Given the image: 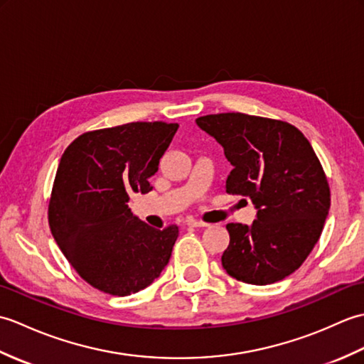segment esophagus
<instances>
[{
  "label": "esophagus",
  "instance_id": "esophagus-1",
  "mask_svg": "<svg viewBox=\"0 0 364 364\" xmlns=\"http://www.w3.org/2000/svg\"><path fill=\"white\" fill-rule=\"evenodd\" d=\"M188 227L200 228V227H208V223L202 222V220H197V219H188Z\"/></svg>",
  "mask_w": 364,
  "mask_h": 364
}]
</instances>
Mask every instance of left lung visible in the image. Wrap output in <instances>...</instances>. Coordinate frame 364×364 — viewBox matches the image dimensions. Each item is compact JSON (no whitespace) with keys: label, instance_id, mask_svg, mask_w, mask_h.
<instances>
[{"label":"left lung","instance_id":"obj_1","mask_svg":"<svg viewBox=\"0 0 364 364\" xmlns=\"http://www.w3.org/2000/svg\"><path fill=\"white\" fill-rule=\"evenodd\" d=\"M197 125L223 146L233 166L228 194L250 197L252 225L228 223L222 266L249 284H270L304 264L330 210L326 172L311 144L288 122L241 112L210 114Z\"/></svg>","mask_w":364,"mask_h":364}]
</instances>
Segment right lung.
I'll return each mask as SVG.
<instances>
[{
	"mask_svg": "<svg viewBox=\"0 0 364 364\" xmlns=\"http://www.w3.org/2000/svg\"><path fill=\"white\" fill-rule=\"evenodd\" d=\"M178 123L133 122L84 133L60 158L48 205L54 241L84 282L111 296L150 286L172 255L178 227L133 215V192L151 191Z\"/></svg>",
	"mask_w": 364,
	"mask_h": 364,
	"instance_id": "add662e5",
	"label": "right lung"
}]
</instances>
